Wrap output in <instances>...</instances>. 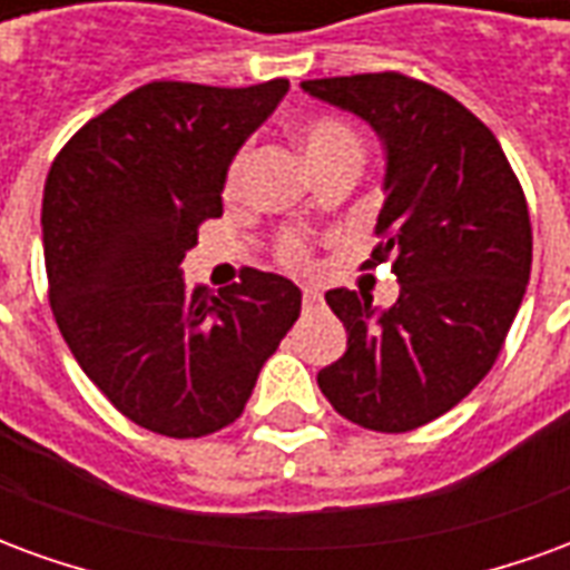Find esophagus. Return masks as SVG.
I'll list each match as a JSON object with an SVG mask.
<instances>
[{"label":"esophagus","mask_w":570,"mask_h":570,"mask_svg":"<svg viewBox=\"0 0 570 570\" xmlns=\"http://www.w3.org/2000/svg\"><path fill=\"white\" fill-rule=\"evenodd\" d=\"M321 305H323L321 293H317V289H311V286H305V289H302V308L314 311V308H321Z\"/></svg>","instance_id":"esophagus-1"}]
</instances>
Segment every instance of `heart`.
<instances>
[{
  "label": "heart",
  "mask_w": 570,
  "mask_h": 570,
  "mask_svg": "<svg viewBox=\"0 0 570 570\" xmlns=\"http://www.w3.org/2000/svg\"><path fill=\"white\" fill-rule=\"evenodd\" d=\"M296 140L308 158L311 170H321L333 161H360V137L354 128L335 116H308L305 121L296 125ZM244 167H247V155L237 151L235 158L225 167V191H235L244 179ZM277 262L284 268H305L311 262V244L302 235H286L277 244Z\"/></svg>",
  "instance_id": "1"
}]
</instances>
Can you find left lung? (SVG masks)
Listing matches in <instances>:
<instances>
[{"mask_svg": "<svg viewBox=\"0 0 570 570\" xmlns=\"http://www.w3.org/2000/svg\"><path fill=\"white\" fill-rule=\"evenodd\" d=\"M382 137L384 207L372 259L391 262L400 298L330 289L347 351L317 372L338 415L379 433L440 419L501 354L531 274L525 191L501 142L466 106L403 72L302 81Z\"/></svg>", "mask_w": 570, "mask_h": 570, "instance_id": "8db88e82", "label": "left lung"}]
</instances>
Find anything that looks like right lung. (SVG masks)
Segmentation results:
<instances>
[{"label":"right lung","mask_w":570,"mask_h":570,"mask_svg":"<svg viewBox=\"0 0 570 570\" xmlns=\"http://www.w3.org/2000/svg\"><path fill=\"white\" fill-rule=\"evenodd\" d=\"M289 81H149L91 118L48 170L42 247L51 311L106 400L134 424L198 440L240 419L302 293L247 268L188 289L179 262L223 216L225 167Z\"/></svg>","instance_id":"right-lung-1"}]
</instances>
